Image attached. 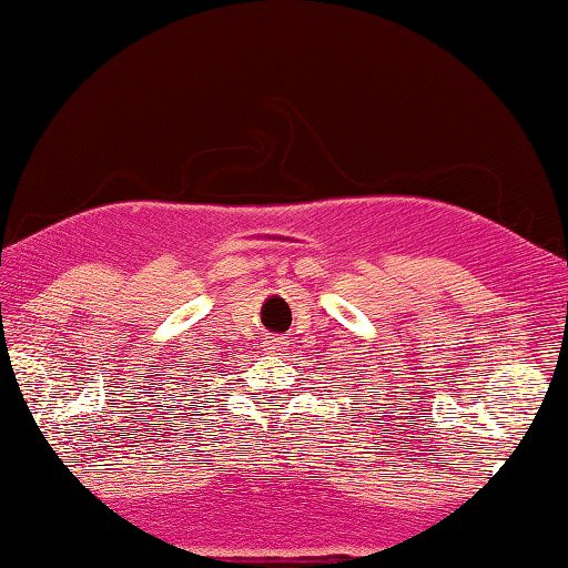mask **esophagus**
Here are the masks:
<instances>
[{
    "label": "esophagus",
    "instance_id": "1",
    "mask_svg": "<svg viewBox=\"0 0 568 568\" xmlns=\"http://www.w3.org/2000/svg\"><path fill=\"white\" fill-rule=\"evenodd\" d=\"M268 346L274 348V352H282V348L286 346V341H284V338H271V341H268Z\"/></svg>",
    "mask_w": 568,
    "mask_h": 568
}]
</instances>
